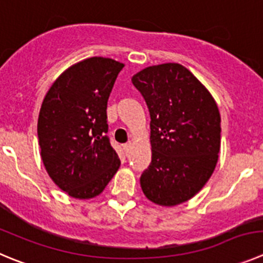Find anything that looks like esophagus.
<instances>
[{
	"label": "esophagus",
	"mask_w": 263,
	"mask_h": 263,
	"mask_svg": "<svg viewBox=\"0 0 263 263\" xmlns=\"http://www.w3.org/2000/svg\"><path fill=\"white\" fill-rule=\"evenodd\" d=\"M131 149H132V143H127V144H124V145H123V151L126 152V153H128Z\"/></svg>",
	"instance_id": "esophagus-1"
}]
</instances>
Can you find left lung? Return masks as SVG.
<instances>
[{
	"label": "left lung",
	"mask_w": 263,
	"mask_h": 263,
	"mask_svg": "<svg viewBox=\"0 0 263 263\" xmlns=\"http://www.w3.org/2000/svg\"><path fill=\"white\" fill-rule=\"evenodd\" d=\"M151 114L152 163L140 178L144 195L166 208L191 200L214 173L220 151V114L205 85L179 63L132 76Z\"/></svg>",
	"instance_id": "left-lung-1"
}]
</instances>
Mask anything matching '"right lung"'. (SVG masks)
Returning <instances> with one entry per match:
<instances>
[{"instance_id": "obj_1", "label": "right lung", "mask_w": 263, "mask_h": 263, "mask_svg": "<svg viewBox=\"0 0 263 263\" xmlns=\"http://www.w3.org/2000/svg\"><path fill=\"white\" fill-rule=\"evenodd\" d=\"M123 67L104 57L73 63L54 80L41 104L43 163L55 185L78 200L101 195L120 166L105 134L107 100Z\"/></svg>"}]
</instances>
